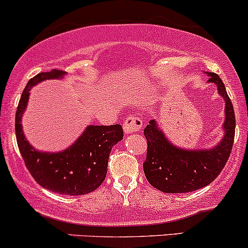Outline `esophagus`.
Returning a JSON list of instances; mask_svg holds the SVG:
<instances>
[{
    "label": "esophagus",
    "instance_id": "obj_1",
    "mask_svg": "<svg viewBox=\"0 0 248 248\" xmlns=\"http://www.w3.org/2000/svg\"><path fill=\"white\" fill-rule=\"evenodd\" d=\"M143 126V121L138 116H129L124 122V131L125 133L137 132Z\"/></svg>",
    "mask_w": 248,
    "mask_h": 248
}]
</instances>
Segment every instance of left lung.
<instances>
[{"instance_id": "1", "label": "left lung", "mask_w": 248, "mask_h": 248, "mask_svg": "<svg viewBox=\"0 0 248 248\" xmlns=\"http://www.w3.org/2000/svg\"><path fill=\"white\" fill-rule=\"evenodd\" d=\"M225 101L224 137L211 149L186 150L169 140L155 119L144 129L147 140L144 173L147 182L165 193H186L199 190L213 182L229 159L235 131V116L224 83L213 72H207Z\"/></svg>"}]
</instances>
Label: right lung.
<instances>
[{
	"instance_id": "obj_1",
	"label": "right lung",
	"mask_w": 248,
	"mask_h": 248,
	"mask_svg": "<svg viewBox=\"0 0 248 248\" xmlns=\"http://www.w3.org/2000/svg\"><path fill=\"white\" fill-rule=\"evenodd\" d=\"M64 75L65 71L61 70L41 72L28 82L16 110V139L27 169L42 187L64 196H82L104 182L111 149L123 139L124 133L119 124L88 125L76 141L63 151L43 152L35 149L22 129V116L30 90L43 80L60 79Z\"/></svg>"
}]
</instances>
